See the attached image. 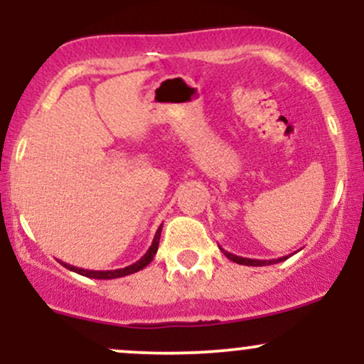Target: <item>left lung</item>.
Segmentation results:
<instances>
[{
	"instance_id": "8db88e82",
	"label": "left lung",
	"mask_w": 364,
	"mask_h": 364,
	"mask_svg": "<svg viewBox=\"0 0 364 364\" xmlns=\"http://www.w3.org/2000/svg\"><path fill=\"white\" fill-rule=\"evenodd\" d=\"M220 248V246H219ZM223 250V248H220ZM223 253L225 255V257L229 258V260L240 263V265H250V267H262V265H272V263H279V262H284L287 260V257H282V258H277V260H253V258H243V257H237V255H232L229 252H225V250H223Z\"/></svg>"
}]
</instances>
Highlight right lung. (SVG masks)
<instances>
[{
    "instance_id": "add662e5",
    "label": "right lung",
    "mask_w": 364,
    "mask_h": 364,
    "mask_svg": "<svg viewBox=\"0 0 364 364\" xmlns=\"http://www.w3.org/2000/svg\"><path fill=\"white\" fill-rule=\"evenodd\" d=\"M161 231H162V224L159 225L156 236H154V241H152V245H150V248L147 250V253H145L144 257L140 258V260H136L135 263H132V265L124 267V269H116V270H87V269H78V267H73V265H70V263H65V262H61V260H58V262H60L63 267H66V269H68V270H72V272L85 275V277H90V279H118V277H124V275L135 274V272H139V270L145 269V267H147L149 263L152 262V258L156 257L157 248H159Z\"/></svg>"
}]
</instances>
